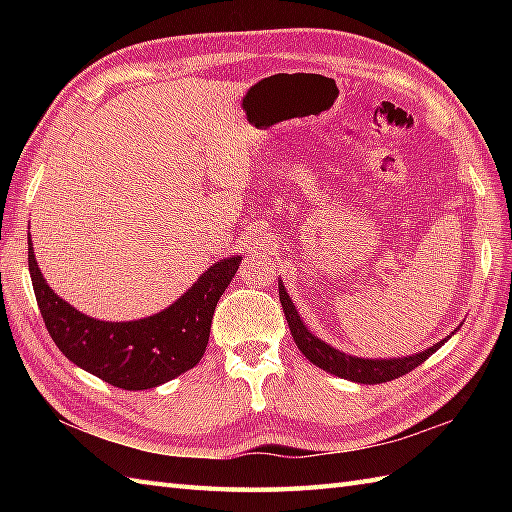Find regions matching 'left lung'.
<instances>
[{
    "label": "left lung",
    "instance_id": "1",
    "mask_svg": "<svg viewBox=\"0 0 512 512\" xmlns=\"http://www.w3.org/2000/svg\"><path fill=\"white\" fill-rule=\"evenodd\" d=\"M279 301H281V308H284L292 339H295L299 350L306 354L308 361L334 376L354 380V383L378 385V383H389V380L400 378L402 374H409L411 369L422 365L433 352L438 350V347L444 345V341L449 339L447 336L444 341L431 345L429 350L411 354V356H402V358H358V356H350L341 350H336V347L321 341L319 336H314L306 325H303V319L299 317L297 308L292 306V299L288 297L281 279H279Z\"/></svg>",
    "mask_w": 512,
    "mask_h": 512
}]
</instances>
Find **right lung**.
Listing matches in <instances>:
<instances>
[{
  "instance_id": "right-lung-1",
  "label": "right lung",
  "mask_w": 512,
  "mask_h": 512,
  "mask_svg": "<svg viewBox=\"0 0 512 512\" xmlns=\"http://www.w3.org/2000/svg\"><path fill=\"white\" fill-rule=\"evenodd\" d=\"M242 257H228L154 317L99 321L72 308L46 284L28 239V270L43 323L59 350L85 372L114 387H158L195 367L209 343L217 301L235 277Z\"/></svg>"
}]
</instances>
